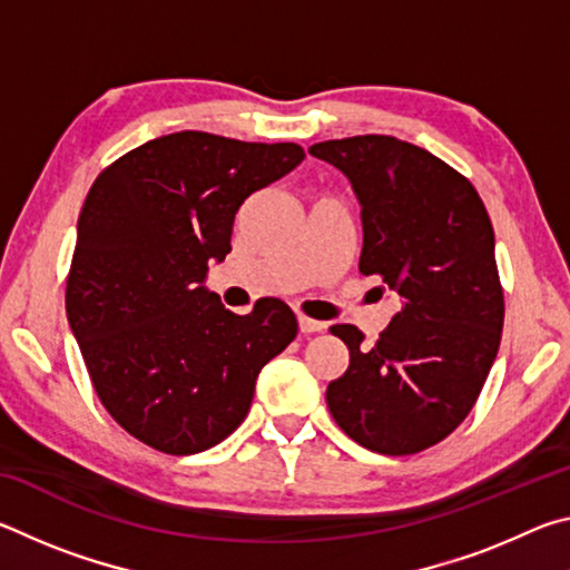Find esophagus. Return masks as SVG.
Wrapping results in <instances>:
<instances>
[{
	"mask_svg": "<svg viewBox=\"0 0 570 570\" xmlns=\"http://www.w3.org/2000/svg\"><path fill=\"white\" fill-rule=\"evenodd\" d=\"M322 330H326L324 322L308 320V316H298V332H302V334H314V332H322Z\"/></svg>",
	"mask_w": 570,
	"mask_h": 570,
	"instance_id": "obj_1",
	"label": "esophagus"
}]
</instances>
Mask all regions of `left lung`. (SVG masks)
Masks as SVG:
<instances>
[{
	"label": "left lung",
	"mask_w": 570,
	"mask_h": 570,
	"mask_svg": "<svg viewBox=\"0 0 570 570\" xmlns=\"http://www.w3.org/2000/svg\"><path fill=\"white\" fill-rule=\"evenodd\" d=\"M352 183L362 208L360 272L400 298L374 346L332 326L350 366L326 387L332 417L382 455H412L468 417L503 332L495 234L468 178L392 135H354L308 148Z\"/></svg>",
	"instance_id": "8db88e82"
}]
</instances>
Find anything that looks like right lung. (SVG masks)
Wrapping results in <instances>:
<instances>
[{"instance_id":"obj_1","label":"right lung","mask_w":570,"mask_h":570,"mask_svg":"<svg viewBox=\"0 0 570 570\" xmlns=\"http://www.w3.org/2000/svg\"><path fill=\"white\" fill-rule=\"evenodd\" d=\"M304 160L294 142L200 130L160 135L105 168L85 198L67 322L115 422L168 455L218 445L248 414L256 377L296 336L284 302L238 316L206 286L250 193Z\"/></svg>"}]
</instances>
